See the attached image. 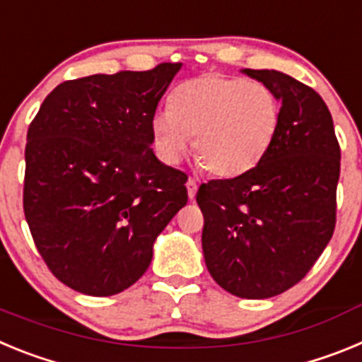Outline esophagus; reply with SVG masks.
<instances>
[{
    "label": "esophagus",
    "instance_id": "1",
    "mask_svg": "<svg viewBox=\"0 0 362 362\" xmlns=\"http://www.w3.org/2000/svg\"><path fill=\"white\" fill-rule=\"evenodd\" d=\"M187 190H188V197H190V199H194L197 194V183L194 181V179H188L187 181Z\"/></svg>",
    "mask_w": 362,
    "mask_h": 362
}]
</instances>
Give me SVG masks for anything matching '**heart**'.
<instances>
[{
    "instance_id": "obj_1",
    "label": "heart",
    "mask_w": 362,
    "mask_h": 362,
    "mask_svg": "<svg viewBox=\"0 0 362 362\" xmlns=\"http://www.w3.org/2000/svg\"><path fill=\"white\" fill-rule=\"evenodd\" d=\"M281 101L270 86L219 72L179 85L172 107L153 112L152 139L166 165H177L190 148L212 175L232 179L254 170L276 139Z\"/></svg>"
}]
</instances>
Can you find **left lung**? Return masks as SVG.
<instances>
[{"mask_svg":"<svg viewBox=\"0 0 362 362\" xmlns=\"http://www.w3.org/2000/svg\"><path fill=\"white\" fill-rule=\"evenodd\" d=\"M241 72L277 94L279 130L254 170L201 185V243L221 288L268 299L299 283L332 239L341 150L313 88L277 70Z\"/></svg>","mask_w":362,"mask_h":362,"instance_id":"left-lung-1","label":"left lung"}]
</instances>
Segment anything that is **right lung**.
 Listing matches in <instances>:
<instances>
[{
	"mask_svg": "<svg viewBox=\"0 0 362 362\" xmlns=\"http://www.w3.org/2000/svg\"><path fill=\"white\" fill-rule=\"evenodd\" d=\"M179 69L65 81L28 127L25 217L47 267L76 292L103 297L132 286L187 204V175L156 158L150 129Z\"/></svg>",
	"mask_w": 362,
	"mask_h": 362,
	"instance_id": "add662e5",
	"label": "right lung"
}]
</instances>
